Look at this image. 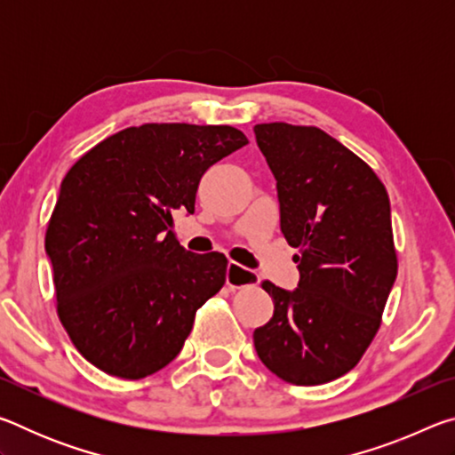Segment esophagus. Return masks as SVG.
Segmentation results:
<instances>
[{
    "label": "esophagus",
    "instance_id": "obj_1",
    "mask_svg": "<svg viewBox=\"0 0 455 455\" xmlns=\"http://www.w3.org/2000/svg\"><path fill=\"white\" fill-rule=\"evenodd\" d=\"M260 279L257 273L249 271V268H243L236 263H228L227 267V284L233 289H243V287H252L257 284Z\"/></svg>",
    "mask_w": 455,
    "mask_h": 455
}]
</instances>
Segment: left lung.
Segmentation results:
<instances>
[{
  "instance_id": "left-lung-1",
  "label": "left lung",
  "mask_w": 455,
  "mask_h": 455,
  "mask_svg": "<svg viewBox=\"0 0 455 455\" xmlns=\"http://www.w3.org/2000/svg\"><path fill=\"white\" fill-rule=\"evenodd\" d=\"M255 136L276 180L281 230L299 249L295 291L263 283L275 311L252 333L257 355L292 385L333 381L373 341L397 276L387 190L319 128L271 122Z\"/></svg>"
}]
</instances>
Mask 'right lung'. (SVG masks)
I'll return each mask as SVG.
<instances>
[{"instance_id":"add662e5","label":"right lung","mask_w":455,"mask_h":455,"mask_svg":"<svg viewBox=\"0 0 455 455\" xmlns=\"http://www.w3.org/2000/svg\"><path fill=\"white\" fill-rule=\"evenodd\" d=\"M244 144L233 126L142 124L108 136L68 171L45 252L58 317L92 365L142 379L179 355L228 260L180 246L172 217L195 212L203 174Z\"/></svg>"}]
</instances>
